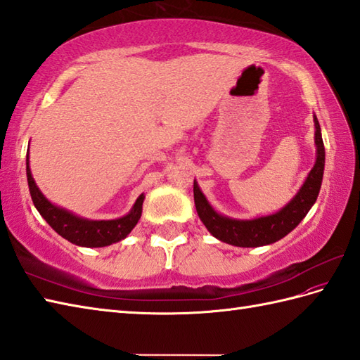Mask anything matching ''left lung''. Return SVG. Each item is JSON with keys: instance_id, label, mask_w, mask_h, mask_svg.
<instances>
[{"instance_id": "8db88e82", "label": "left lung", "mask_w": 360, "mask_h": 360, "mask_svg": "<svg viewBox=\"0 0 360 360\" xmlns=\"http://www.w3.org/2000/svg\"><path fill=\"white\" fill-rule=\"evenodd\" d=\"M314 144H316V162L308 173L302 187L299 188L295 198L282 207L279 212L266 216H259L253 219H235L218 213L208 202L205 195L200 191L198 182L193 184L195 205L199 219L212 235L225 244L235 247H262L287 236L302 221L310 208L316 202L322 186L323 167H325V148L321 133V125L314 115Z\"/></svg>"}]
</instances>
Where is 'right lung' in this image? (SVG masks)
Masks as SVG:
<instances>
[{
  "mask_svg": "<svg viewBox=\"0 0 360 360\" xmlns=\"http://www.w3.org/2000/svg\"><path fill=\"white\" fill-rule=\"evenodd\" d=\"M26 160V172H27V182L33 205L37 207L39 214L43 216L46 222L52 227L58 235L63 236L75 245L98 248L112 245L115 242H120L124 238L129 236V233L135 229L141 214H142V202H144V193L139 195L135 200L131 210L118 219L108 221H94L75 214L63 207H58L50 202V200L43 195L37 186L35 179L32 176L30 165H29V150Z\"/></svg>",
  "mask_w": 360,
  "mask_h": 360,
  "instance_id": "1",
  "label": "right lung"
}]
</instances>
